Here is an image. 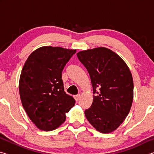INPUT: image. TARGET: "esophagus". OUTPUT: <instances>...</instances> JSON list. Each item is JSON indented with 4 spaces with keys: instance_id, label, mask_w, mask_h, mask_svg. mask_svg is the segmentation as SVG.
<instances>
[{
    "instance_id": "obj_1",
    "label": "esophagus",
    "mask_w": 154,
    "mask_h": 154,
    "mask_svg": "<svg viewBox=\"0 0 154 154\" xmlns=\"http://www.w3.org/2000/svg\"><path fill=\"white\" fill-rule=\"evenodd\" d=\"M80 94H77V95H75V96H74V98H75V100L76 101H78L79 100V98H80Z\"/></svg>"
}]
</instances>
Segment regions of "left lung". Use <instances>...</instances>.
<instances>
[{"label":"left lung","mask_w":154,"mask_h":154,"mask_svg":"<svg viewBox=\"0 0 154 154\" xmlns=\"http://www.w3.org/2000/svg\"><path fill=\"white\" fill-rule=\"evenodd\" d=\"M90 75L93 102L85 111L90 123L102 133L113 132L128 114L133 100V79L125 62L113 51L98 48L77 54Z\"/></svg>","instance_id":"left-lung-1"}]
</instances>
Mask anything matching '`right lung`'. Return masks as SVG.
<instances>
[{"instance_id": "1", "label": "right lung", "mask_w": 154, "mask_h": 154, "mask_svg": "<svg viewBox=\"0 0 154 154\" xmlns=\"http://www.w3.org/2000/svg\"><path fill=\"white\" fill-rule=\"evenodd\" d=\"M76 50L46 46L33 51L21 72L19 90L23 107L38 128L50 131L66 119L75 105L65 92L62 72Z\"/></svg>"}]
</instances>
